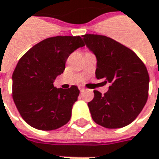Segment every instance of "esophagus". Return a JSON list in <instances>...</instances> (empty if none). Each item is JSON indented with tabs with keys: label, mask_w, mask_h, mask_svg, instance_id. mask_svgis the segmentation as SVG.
Returning a JSON list of instances; mask_svg holds the SVG:
<instances>
[{
	"label": "esophagus",
	"mask_w": 159,
	"mask_h": 159,
	"mask_svg": "<svg viewBox=\"0 0 159 159\" xmlns=\"http://www.w3.org/2000/svg\"><path fill=\"white\" fill-rule=\"evenodd\" d=\"M79 90H80V91H83V90H84V87H83V86H79Z\"/></svg>",
	"instance_id": "34e87169"
}]
</instances>
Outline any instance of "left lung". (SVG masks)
<instances>
[{
	"label": "left lung",
	"mask_w": 159,
	"mask_h": 159,
	"mask_svg": "<svg viewBox=\"0 0 159 159\" xmlns=\"http://www.w3.org/2000/svg\"><path fill=\"white\" fill-rule=\"evenodd\" d=\"M85 45L97 57L96 77L110 84L102 95L94 90L88 103L91 117L107 129H120L134 121L148 99L149 74L144 63L129 47L107 36L85 34Z\"/></svg>",
	"instance_id": "obj_1"
}]
</instances>
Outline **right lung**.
I'll return each instance as SVG.
<instances>
[{"label":"right lung","instance_id":"right-lung-1","mask_svg":"<svg viewBox=\"0 0 159 159\" xmlns=\"http://www.w3.org/2000/svg\"><path fill=\"white\" fill-rule=\"evenodd\" d=\"M84 46L80 36H57L36 44L19 60L12 75V97L22 118L32 128L53 130L71 118L80 91L75 85L57 89L70 53Z\"/></svg>","mask_w":159,"mask_h":159}]
</instances>
